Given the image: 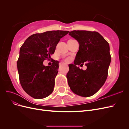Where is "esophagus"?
I'll return each instance as SVG.
<instances>
[{"mask_svg": "<svg viewBox=\"0 0 129 129\" xmlns=\"http://www.w3.org/2000/svg\"><path fill=\"white\" fill-rule=\"evenodd\" d=\"M63 64H64L63 63H60V65H63Z\"/></svg>", "mask_w": 129, "mask_h": 129, "instance_id": "esophagus-1", "label": "esophagus"}]
</instances>
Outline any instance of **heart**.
Here are the masks:
<instances>
[{
  "instance_id": "1",
  "label": "heart",
  "mask_w": 129,
  "mask_h": 129,
  "mask_svg": "<svg viewBox=\"0 0 129 129\" xmlns=\"http://www.w3.org/2000/svg\"><path fill=\"white\" fill-rule=\"evenodd\" d=\"M69 60V58H67V59H66V61H68Z\"/></svg>"
}]
</instances>
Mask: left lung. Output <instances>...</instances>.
I'll return each mask as SVG.
<instances>
[{"mask_svg":"<svg viewBox=\"0 0 129 129\" xmlns=\"http://www.w3.org/2000/svg\"><path fill=\"white\" fill-rule=\"evenodd\" d=\"M69 35L79 42V50L74 64H69L68 85L77 95L92 96L103 86L108 77L111 62L109 43L97 32L73 30ZM84 63L87 67L85 71L77 66Z\"/></svg>","mask_w":129,"mask_h":129,"instance_id":"1","label":"left lung"}]
</instances>
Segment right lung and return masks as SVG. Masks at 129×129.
I'll use <instances>...</instances> for the list:
<instances>
[{"instance_id":"add662e5","label":"right lung","mask_w":129,"mask_h":129,"mask_svg":"<svg viewBox=\"0 0 129 129\" xmlns=\"http://www.w3.org/2000/svg\"><path fill=\"white\" fill-rule=\"evenodd\" d=\"M68 30H52L34 34L29 37L20 49L17 61L19 80L24 91L34 99H41L53 91L59 62L53 61L51 66L43 62L54 53L60 39Z\"/></svg>"}]
</instances>
